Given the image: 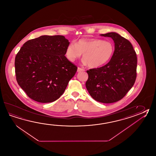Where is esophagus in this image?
Returning <instances> with one entry per match:
<instances>
[{"label":"esophagus","mask_w":156,"mask_h":156,"mask_svg":"<svg viewBox=\"0 0 156 156\" xmlns=\"http://www.w3.org/2000/svg\"><path fill=\"white\" fill-rule=\"evenodd\" d=\"M84 69H83V68H80V67H78V69H77V72H82V71H84Z\"/></svg>","instance_id":"1"}]
</instances>
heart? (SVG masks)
Instances as JSON below:
<instances>
[{
  "label": "heart",
  "instance_id": "obj_1",
  "mask_svg": "<svg viewBox=\"0 0 156 156\" xmlns=\"http://www.w3.org/2000/svg\"><path fill=\"white\" fill-rule=\"evenodd\" d=\"M114 51L115 47L111 41L99 39H80L76 44L71 43L67 46L66 55L73 62L83 53V63L91 68H98L111 59Z\"/></svg>",
  "mask_w": 156,
  "mask_h": 156
}]
</instances>
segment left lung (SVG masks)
<instances>
[{"mask_svg":"<svg viewBox=\"0 0 156 156\" xmlns=\"http://www.w3.org/2000/svg\"><path fill=\"white\" fill-rule=\"evenodd\" d=\"M101 35L113 40L115 51L105 66L87 71L86 86L94 100L112 103L123 98L133 86L137 76V55L130 41L117 33Z\"/></svg>","mask_w":156,"mask_h":156,"instance_id":"8db88e82","label":"left lung"}]
</instances>
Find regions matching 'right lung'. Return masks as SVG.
<instances>
[{
  "instance_id": "right-lung-1",
  "label": "right lung",
  "mask_w": 156,
  "mask_h": 156,
  "mask_svg": "<svg viewBox=\"0 0 156 156\" xmlns=\"http://www.w3.org/2000/svg\"><path fill=\"white\" fill-rule=\"evenodd\" d=\"M69 44L63 35H41L20 48L15 59L16 79L30 98L50 103L63 94L77 70L65 56Z\"/></svg>"
}]
</instances>
